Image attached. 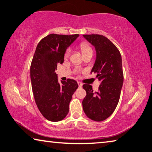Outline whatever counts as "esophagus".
<instances>
[{
	"label": "esophagus",
	"instance_id": "esophagus-1",
	"mask_svg": "<svg viewBox=\"0 0 152 152\" xmlns=\"http://www.w3.org/2000/svg\"><path fill=\"white\" fill-rule=\"evenodd\" d=\"M77 83H78V86H79V88L82 87V83H81L80 81H77Z\"/></svg>",
	"mask_w": 152,
	"mask_h": 152
}]
</instances>
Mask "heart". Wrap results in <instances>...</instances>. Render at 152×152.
I'll list each match as a JSON object with an SVG mask.
<instances>
[{
  "label": "heart",
  "instance_id": "1",
  "mask_svg": "<svg viewBox=\"0 0 152 152\" xmlns=\"http://www.w3.org/2000/svg\"><path fill=\"white\" fill-rule=\"evenodd\" d=\"M80 48H81V51H82V53H85L86 52H92V48H90L88 44L86 43H81ZM70 53H71V50H70V49H68V50L66 51V52H65L64 57L66 58H68L70 55Z\"/></svg>",
  "mask_w": 152,
  "mask_h": 152
}]
</instances>
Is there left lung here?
Here are the masks:
<instances>
[{
	"instance_id": "8db88e82",
	"label": "left lung",
	"mask_w": 152,
	"mask_h": 152,
	"mask_svg": "<svg viewBox=\"0 0 152 152\" xmlns=\"http://www.w3.org/2000/svg\"><path fill=\"white\" fill-rule=\"evenodd\" d=\"M94 47L96 60L91 73H97L99 90L93 92L92 86L84 84L86 96L82 101L84 113L91 120L101 122L115 111L120 100L124 82L122 56L118 48L107 37L100 34H83Z\"/></svg>"
}]
</instances>
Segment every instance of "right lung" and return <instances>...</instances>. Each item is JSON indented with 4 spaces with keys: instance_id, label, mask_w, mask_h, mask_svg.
Wrapping results in <instances>:
<instances>
[{
    "instance_id": "add662e5",
    "label": "right lung",
    "mask_w": 152,
    "mask_h": 152,
    "mask_svg": "<svg viewBox=\"0 0 152 152\" xmlns=\"http://www.w3.org/2000/svg\"><path fill=\"white\" fill-rule=\"evenodd\" d=\"M79 36L51 34L37 46L30 65V80L39 110L49 121L59 122L67 115L72 96L78 88L74 79L58 82L55 71L58 64L64 62L67 48Z\"/></svg>"
}]
</instances>
